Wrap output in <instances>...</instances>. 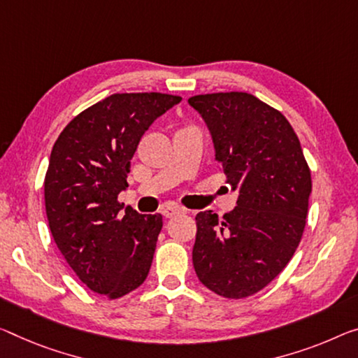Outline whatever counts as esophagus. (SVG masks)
I'll return each instance as SVG.
<instances>
[{
  "mask_svg": "<svg viewBox=\"0 0 358 358\" xmlns=\"http://www.w3.org/2000/svg\"><path fill=\"white\" fill-rule=\"evenodd\" d=\"M185 213H187V210H184V208H180V206H168L163 210V216L173 217V216H176V214H185Z\"/></svg>",
  "mask_w": 358,
  "mask_h": 358,
  "instance_id": "34e87169",
  "label": "esophagus"
}]
</instances>
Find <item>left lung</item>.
<instances>
[{"mask_svg": "<svg viewBox=\"0 0 358 358\" xmlns=\"http://www.w3.org/2000/svg\"><path fill=\"white\" fill-rule=\"evenodd\" d=\"M211 131L225 184L238 190L234 211L195 216L192 261L208 289L243 299L287 267L306 227L310 168L293 126L280 110L248 92L189 99Z\"/></svg>", "mask_w": 358, "mask_h": 358, "instance_id": "left-lung-1", "label": "left lung"}]
</instances>
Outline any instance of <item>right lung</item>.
I'll return each mask as SVG.
<instances>
[{"label":"right lung","mask_w":358,"mask_h":358,"mask_svg":"<svg viewBox=\"0 0 358 358\" xmlns=\"http://www.w3.org/2000/svg\"><path fill=\"white\" fill-rule=\"evenodd\" d=\"M180 101L118 92L76 115L54 142L45 178L49 229L76 277L107 299L139 288L150 271L163 216L133 208L120 216L118 195L141 137Z\"/></svg>","instance_id":"right-lung-1"}]
</instances>
